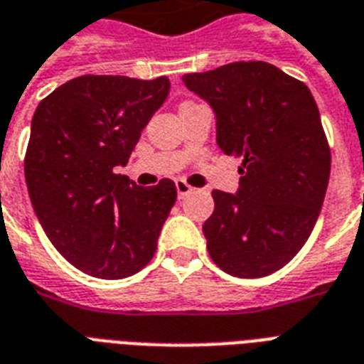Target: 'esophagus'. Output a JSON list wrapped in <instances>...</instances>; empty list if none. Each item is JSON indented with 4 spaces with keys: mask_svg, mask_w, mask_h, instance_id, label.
Returning a JSON list of instances; mask_svg holds the SVG:
<instances>
[{
    "mask_svg": "<svg viewBox=\"0 0 364 364\" xmlns=\"http://www.w3.org/2000/svg\"><path fill=\"white\" fill-rule=\"evenodd\" d=\"M176 188H177V196H179V198H185L187 194H191L194 191V188L185 181V179H177Z\"/></svg>",
    "mask_w": 364,
    "mask_h": 364,
    "instance_id": "1",
    "label": "esophagus"
}]
</instances>
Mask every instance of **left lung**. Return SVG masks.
<instances>
[{"instance_id": "left-lung-1", "label": "left lung", "mask_w": 364, "mask_h": 364, "mask_svg": "<svg viewBox=\"0 0 364 364\" xmlns=\"http://www.w3.org/2000/svg\"><path fill=\"white\" fill-rule=\"evenodd\" d=\"M183 82L213 107L217 145L242 159L236 194L213 191L204 223L211 260L236 277L283 268L321 211L331 147L310 88L266 62H232Z\"/></svg>"}]
</instances>
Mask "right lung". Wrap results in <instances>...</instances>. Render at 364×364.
<instances>
[{"mask_svg":"<svg viewBox=\"0 0 364 364\" xmlns=\"http://www.w3.org/2000/svg\"><path fill=\"white\" fill-rule=\"evenodd\" d=\"M170 92V79L81 75L37 105L24 159L31 205L58 253L88 276L149 264L176 204L171 179L143 188L115 173Z\"/></svg>","mask_w":364,"mask_h":364,"instance_id":"add662e5","label":"right lung"}]
</instances>
